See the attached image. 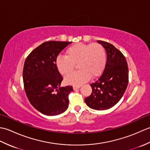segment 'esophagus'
<instances>
[{
    "instance_id": "34e87169",
    "label": "esophagus",
    "mask_w": 150,
    "mask_h": 150,
    "mask_svg": "<svg viewBox=\"0 0 150 150\" xmlns=\"http://www.w3.org/2000/svg\"><path fill=\"white\" fill-rule=\"evenodd\" d=\"M80 86H73V89L74 90H77V89H79V88H80Z\"/></svg>"
}]
</instances>
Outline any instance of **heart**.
Returning <instances> with one entry per match:
<instances>
[{
	"label": "heart",
	"instance_id": "obj_1",
	"mask_svg": "<svg viewBox=\"0 0 150 150\" xmlns=\"http://www.w3.org/2000/svg\"><path fill=\"white\" fill-rule=\"evenodd\" d=\"M66 56L56 59V66L62 75H68L78 64L79 71L65 78L67 84L79 86L91 77H97L103 72L106 64V53L100 44L77 43L67 49Z\"/></svg>",
	"mask_w": 150,
	"mask_h": 150
}]
</instances>
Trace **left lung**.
I'll list each match as a JSON object with an SVG mask.
<instances>
[{
    "mask_svg": "<svg viewBox=\"0 0 150 150\" xmlns=\"http://www.w3.org/2000/svg\"><path fill=\"white\" fill-rule=\"evenodd\" d=\"M97 42L106 51V64L100 77L90 84L92 93L84 100L91 109L104 110L115 106L123 96L128 84L129 71L121 52L110 43Z\"/></svg>",
    "mask_w": 150,
    "mask_h": 150,
    "instance_id": "left-lung-1",
    "label": "left lung"
}]
</instances>
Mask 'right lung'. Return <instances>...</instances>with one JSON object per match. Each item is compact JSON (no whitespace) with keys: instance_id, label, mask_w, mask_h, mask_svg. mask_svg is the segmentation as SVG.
Segmentation results:
<instances>
[{"instance_id":"1","label":"right lung","mask_w":150,"mask_h":150,"mask_svg":"<svg viewBox=\"0 0 150 150\" xmlns=\"http://www.w3.org/2000/svg\"><path fill=\"white\" fill-rule=\"evenodd\" d=\"M71 42L47 41L30 53L23 68L24 86L31 104L46 115H59L68 109L71 86L60 87L63 77L56 66L60 52Z\"/></svg>"}]
</instances>
